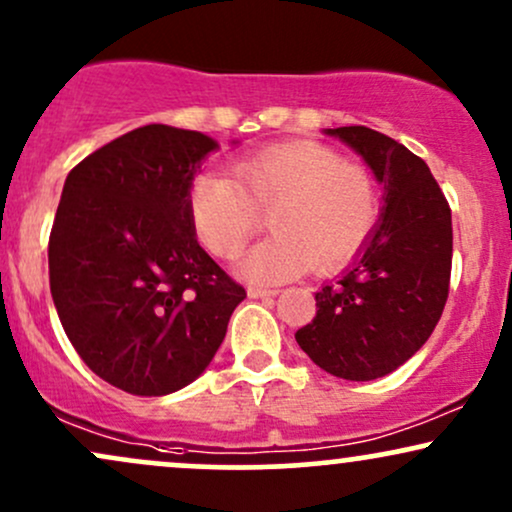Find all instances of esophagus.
I'll return each mask as SVG.
<instances>
[{
  "instance_id": "esophagus-1",
  "label": "esophagus",
  "mask_w": 512,
  "mask_h": 512,
  "mask_svg": "<svg viewBox=\"0 0 512 512\" xmlns=\"http://www.w3.org/2000/svg\"><path fill=\"white\" fill-rule=\"evenodd\" d=\"M276 293H279L276 289H260V286H250L248 289L250 298H274Z\"/></svg>"
}]
</instances>
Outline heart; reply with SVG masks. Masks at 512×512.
Instances as JSON below:
<instances>
[{
  "instance_id": "heart-1",
  "label": "heart",
  "mask_w": 512,
  "mask_h": 512,
  "mask_svg": "<svg viewBox=\"0 0 512 512\" xmlns=\"http://www.w3.org/2000/svg\"><path fill=\"white\" fill-rule=\"evenodd\" d=\"M378 214L373 173L320 142L269 146L238 161L231 180L202 175L190 195L199 243L221 260L238 257L267 216L274 236L240 264L257 284H279L308 267L322 274L344 267L368 243Z\"/></svg>"
}]
</instances>
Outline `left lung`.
<instances>
[{
  "label": "left lung",
  "mask_w": 512,
  "mask_h": 512,
  "mask_svg": "<svg viewBox=\"0 0 512 512\" xmlns=\"http://www.w3.org/2000/svg\"><path fill=\"white\" fill-rule=\"evenodd\" d=\"M366 158L385 185L383 221L354 267L315 293L296 342L322 370L375 380L409 361L436 330L450 291V204L424 158L387 134L327 129Z\"/></svg>",
  "instance_id": "8db88e82"
}]
</instances>
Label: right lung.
<instances>
[{
  "instance_id": "1",
  "label": "right lung",
  "mask_w": 512,
  "mask_h": 512,
  "mask_svg": "<svg viewBox=\"0 0 512 512\" xmlns=\"http://www.w3.org/2000/svg\"><path fill=\"white\" fill-rule=\"evenodd\" d=\"M214 149L202 132L146 125L64 182L48 243L52 301L81 361L129 395L190 385L248 296L192 226V178Z\"/></svg>"
}]
</instances>
